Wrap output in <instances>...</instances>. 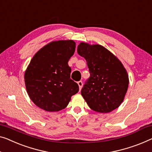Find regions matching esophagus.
I'll return each instance as SVG.
<instances>
[{"mask_svg": "<svg viewBox=\"0 0 152 152\" xmlns=\"http://www.w3.org/2000/svg\"><path fill=\"white\" fill-rule=\"evenodd\" d=\"M78 87H79V89H82V87H83V82L82 81H78Z\"/></svg>", "mask_w": 152, "mask_h": 152, "instance_id": "1", "label": "esophagus"}]
</instances>
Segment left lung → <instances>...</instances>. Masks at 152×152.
Listing matches in <instances>:
<instances>
[{
  "instance_id": "left-lung-1",
  "label": "left lung",
  "mask_w": 152,
  "mask_h": 152,
  "mask_svg": "<svg viewBox=\"0 0 152 152\" xmlns=\"http://www.w3.org/2000/svg\"><path fill=\"white\" fill-rule=\"evenodd\" d=\"M77 52L85 58L90 78L81 95L91 109L108 113L123 102L129 85L128 74L118 58L99 44L80 42Z\"/></svg>"
}]
</instances>
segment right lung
<instances>
[{
    "mask_svg": "<svg viewBox=\"0 0 152 152\" xmlns=\"http://www.w3.org/2000/svg\"><path fill=\"white\" fill-rule=\"evenodd\" d=\"M74 40L53 41L33 56L24 72V83L29 98L48 112H58L68 105L78 92V84L70 78L69 58L74 55Z\"/></svg>",
    "mask_w": 152,
    "mask_h": 152,
    "instance_id": "1",
    "label": "right lung"
}]
</instances>
